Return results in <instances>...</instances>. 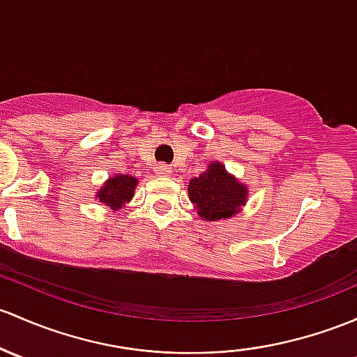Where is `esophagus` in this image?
Listing matches in <instances>:
<instances>
[{"instance_id": "34e87169", "label": "esophagus", "mask_w": 357, "mask_h": 357, "mask_svg": "<svg viewBox=\"0 0 357 357\" xmlns=\"http://www.w3.org/2000/svg\"><path fill=\"white\" fill-rule=\"evenodd\" d=\"M172 172V169L167 166V164H159V166L155 167V174L157 176H169Z\"/></svg>"}]
</instances>
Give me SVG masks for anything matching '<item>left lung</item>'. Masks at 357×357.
<instances>
[{
    "mask_svg": "<svg viewBox=\"0 0 357 357\" xmlns=\"http://www.w3.org/2000/svg\"><path fill=\"white\" fill-rule=\"evenodd\" d=\"M188 197L198 215L208 222L238 215L248 202V186L227 172L219 160H212L197 178L190 179Z\"/></svg>",
    "mask_w": 357,
    "mask_h": 357,
    "instance_id": "8db88e82",
    "label": "left lung"
}]
</instances>
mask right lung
I'll use <instances>...</instances> for the list:
<instances>
[{
  "label": "right lung",
  "mask_w": 357,
  "mask_h": 357,
  "mask_svg": "<svg viewBox=\"0 0 357 357\" xmlns=\"http://www.w3.org/2000/svg\"><path fill=\"white\" fill-rule=\"evenodd\" d=\"M138 186V179L135 176L128 174H112L104 181V185L97 190L96 198L104 205L106 208L118 212L119 208L130 204L131 198L135 197V190Z\"/></svg>",
  "instance_id": "obj_1"
}]
</instances>
